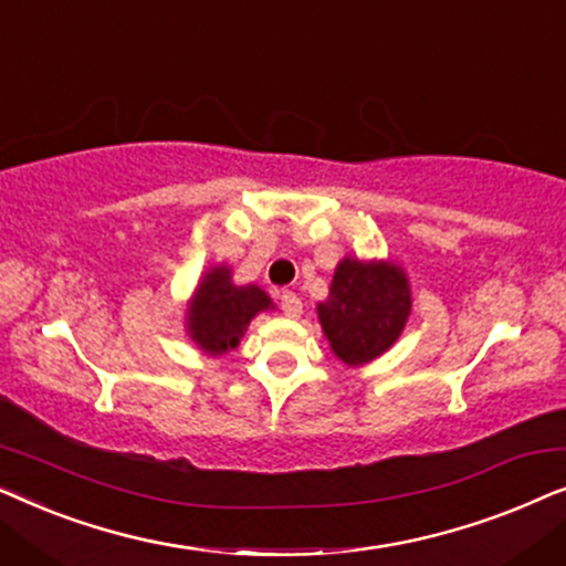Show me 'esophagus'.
I'll use <instances>...</instances> for the list:
<instances>
[{"label":"esophagus","instance_id":"34e87169","mask_svg":"<svg viewBox=\"0 0 566 566\" xmlns=\"http://www.w3.org/2000/svg\"><path fill=\"white\" fill-rule=\"evenodd\" d=\"M281 308L285 316H291V319H296V316H301V312H304V304H301V298L296 296L293 291H285L281 296Z\"/></svg>","mask_w":566,"mask_h":566}]
</instances>
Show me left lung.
Returning <instances> with one entry per match:
<instances>
[{"instance_id":"left-lung-1","label":"left lung","mask_w":566,"mask_h":566,"mask_svg":"<svg viewBox=\"0 0 566 566\" xmlns=\"http://www.w3.org/2000/svg\"><path fill=\"white\" fill-rule=\"evenodd\" d=\"M412 298L407 277L391 262L343 260L319 304V322L332 350L347 366H360L397 343Z\"/></svg>"}]
</instances>
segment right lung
<instances>
[{"label": "right lung", "mask_w": 566, "mask_h": 566, "mask_svg": "<svg viewBox=\"0 0 566 566\" xmlns=\"http://www.w3.org/2000/svg\"><path fill=\"white\" fill-rule=\"evenodd\" d=\"M268 306L265 291L258 285H234L227 268H216L198 285L190 304L188 332L206 353L221 355L239 345L252 316Z\"/></svg>", "instance_id": "add662e5"}]
</instances>
